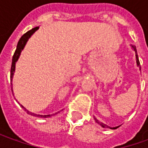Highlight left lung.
Instances as JSON below:
<instances>
[{
	"instance_id": "1",
	"label": "left lung",
	"mask_w": 148,
	"mask_h": 148,
	"mask_svg": "<svg viewBox=\"0 0 148 148\" xmlns=\"http://www.w3.org/2000/svg\"><path fill=\"white\" fill-rule=\"evenodd\" d=\"M132 50H133L134 51H135V53H136V64L137 66L140 67V70L141 71V68H140V61H139V58H138V55H137V51H136V47L133 45H132ZM94 121H95V122H96L97 124H100L101 126L102 127H109V128H111V129H116V128H117L119 126H117V127H109V126H108V125H106V124H103V123H101V122H100L97 118L94 117Z\"/></svg>"
}]
</instances>
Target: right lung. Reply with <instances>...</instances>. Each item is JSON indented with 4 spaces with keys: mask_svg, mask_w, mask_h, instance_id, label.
I'll list each match as a JSON object with an SVG mask.
<instances>
[{
    "mask_svg": "<svg viewBox=\"0 0 148 148\" xmlns=\"http://www.w3.org/2000/svg\"><path fill=\"white\" fill-rule=\"evenodd\" d=\"M39 28V27H36L32 28V30L28 31L27 32L23 35L21 38L19 40V42L17 43V46H16V51H15L14 55H13V57H12V66H11V73H10V79H11V90H12V94L14 95V93H13V89H12V78H13V74H14V72H15V69H16V62L18 61V59L20 58V55H21V52L22 51L24 50V47L26 45V43L28 41V39H30L31 36L33 35L36 32L38 29ZM19 105L23 108V109L25 110V111L27 112V114H30L32 116H39L40 118H47V117H51V116L53 115H55L57 114L58 112H55V114H50V115H37V114H35L33 112H29L28 110L24 108V106L21 105L20 103H19Z\"/></svg>",
    "mask_w": 148,
    "mask_h": 148,
    "instance_id": "obj_1",
    "label": "right lung"
}]
</instances>
